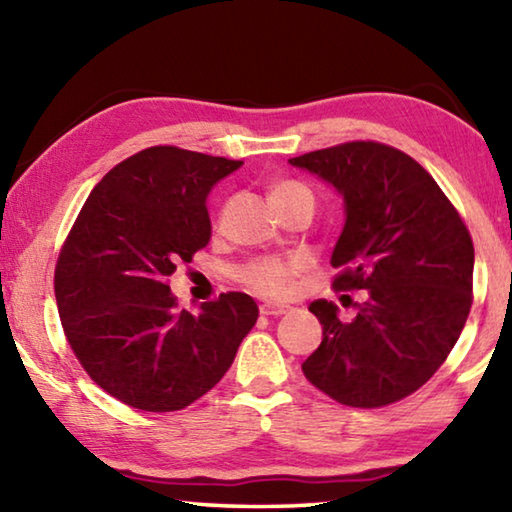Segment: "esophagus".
<instances>
[{"label": "esophagus", "mask_w": 512, "mask_h": 512, "mask_svg": "<svg viewBox=\"0 0 512 512\" xmlns=\"http://www.w3.org/2000/svg\"><path fill=\"white\" fill-rule=\"evenodd\" d=\"M289 307L287 305H275V302H266V305L259 307V314L262 316H282L287 314Z\"/></svg>", "instance_id": "esophagus-1"}]
</instances>
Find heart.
I'll return each mask as SVG.
<instances>
[{"mask_svg":"<svg viewBox=\"0 0 512 512\" xmlns=\"http://www.w3.org/2000/svg\"><path fill=\"white\" fill-rule=\"evenodd\" d=\"M268 198L275 210H282L296 201H302V198H311V189L300 183V180L293 178H282L273 183L271 192H268ZM298 262H287V259H275V257H257L253 262H248L246 266L239 268V282L248 287L250 291L259 293V296H284L289 293L293 275L298 271Z\"/></svg>","mask_w":512,"mask_h":512,"instance_id":"1","label":"heart"}]
</instances>
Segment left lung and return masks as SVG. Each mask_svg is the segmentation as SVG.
<instances>
[{"label": "left lung", "mask_w": 512, "mask_h": 512, "mask_svg": "<svg viewBox=\"0 0 512 512\" xmlns=\"http://www.w3.org/2000/svg\"><path fill=\"white\" fill-rule=\"evenodd\" d=\"M289 162L343 194L332 287L368 291L350 323L334 302H311L323 343L302 372L354 409L400 402L427 384L463 332L472 307L470 230L431 173L388 144L345 142Z\"/></svg>", "instance_id": "8db88e82"}]
</instances>
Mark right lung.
I'll list each match as a JSON object with an SVG mask.
<instances>
[{
    "label": "right lung",
    "instance_id": "right-lung-1",
    "mask_svg": "<svg viewBox=\"0 0 512 512\" xmlns=\"http://www.w3.org/2000/svg\"><path fill=\"white\" fill-rule=\"evenodd\" d=\"M241 160L151 146L92 189L60 248L54 289L69 348L133 409L180 411L219 384L257 323L239 291L178 311L169 275L212 237L205 198Z\"/></svg>",
    "mask_w": 512,
    "mask_h": 512
}]
</instances>
